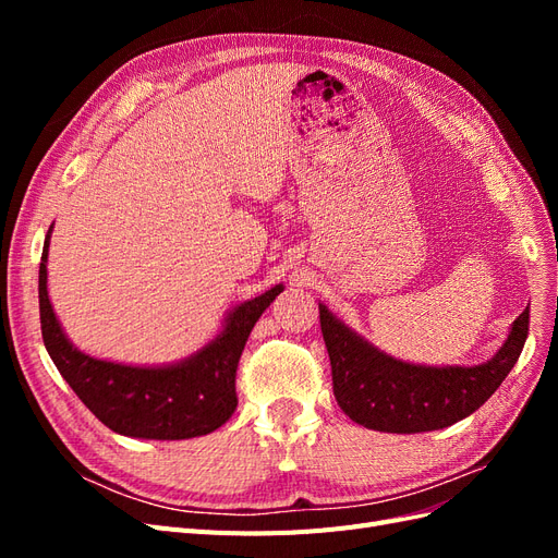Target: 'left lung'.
Here are the masks:
<instances>
[{"mask_svg":"<svg viewBox=\"0 0 558 558\" xmlns=\"http://www.w3.org/2000/svg\"><path fill=\"white\" fill-rule=\"evenodd\" d=\"M330 356L332 393L356 424L381 433H424L470 416L510 375L529 335V307L492 361L475 367H426L396 361L318 305Z\"/></svg>","mask_w":558,"mask_h":558,"instance_id":"left-lung-1","label":"left lung"}]
</instances>
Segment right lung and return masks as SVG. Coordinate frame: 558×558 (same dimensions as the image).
I'll list each match as a JSON object with an SVG mask.
<instances>
[{"label": "right lung", "instance_id": "obj_1", "mask_svg": "<svg viewBox=\"0 0 558 558\" xmlns=\"http://www.w3.org/2000/svg\"><path fill=\"white\" fill-rule=\"evenodd\" d=\"M48 238L50 234H46L39 265L41 335L48 356L78 400L113 433L144 440H189L223 426L238 408L234 377L244 344L283 286L234 307L223 332L179 365L132 367L97 361L70 344L50 307L46 291Z\"/></svg>", "mask_w": 558, "mask_h": 558}]
</instances>
